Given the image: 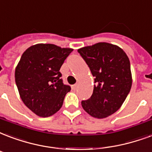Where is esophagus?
I'll list each match as a JSON object with an SVG mask.
<instances>
[{"instance_id": "obj_1", "label": "esophagus", "mask_w": 152, "mask_h": 152, "mask_svg": "<svg viewBox=\"0 0 152 152\" xmlns=\"http://www.w3.org/2000/svg\"><path fill=\"white\" fill-rule=\"evenodd\" d=\"M77 87H78V84H74V85H72V90H76Z\"/></svg>"}]
</instances>
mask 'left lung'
<instances>
[{
  "instance_id": "8db88e82",
  "label": "left lung",
  "mask_w": 152,
  "mask_h": 152,
  "mask_svg": "<svg viewBox=\"0 0 152 152\" xmlns=\"http://www.w3.org/2000/svg\"><path fill=\"white\" fill-rule=\"evenodd\" d=\"M88 65L95 83L93 93L81 102L91 116L103 119L118 111L132 88L130 61L117 45L100 42L78 49Z\"/></svg>"
}]
</instances>
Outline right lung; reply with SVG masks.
Returning a JSON list of instances; mask_svg holds the SVG:
<instances>
[{
  "mask_svg": "<svg viewBox=\"0 0 152 152\" xmlns=\"http://www.w3.org/2000/svg\"><path fill=\"white\" fill-rule=\"evenodd\" d=\"M72 51L52 44H37L22 54L15 81L23 103L38 116L48 117L57 112L71 90L63 84L60 69Z\"/></svg>",
  "mask_w": 152,
  "mask_h": 152,
  "instance_id": "right-lung-1",
  "label": "right lung"
}]
</instances>
